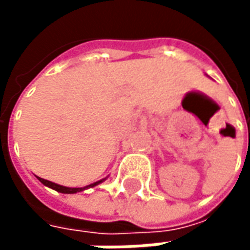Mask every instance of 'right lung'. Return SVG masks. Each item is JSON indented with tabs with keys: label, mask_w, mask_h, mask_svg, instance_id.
I'll use <instances>...</instances> for the list:
<instances>
[{
	"label": "right lung",
	"mask_w": 250,
	"mask_h": 250,
	"mask_svg": "<svg viewBox=\"0 0 250 250\" xmlns=\"http://www.w3.org/2000/svg\"><path fill=\"white\" fill-rule=\"evenodd\" d=\"M37 178H39V181H40L42 185H45V186H48V188H53V190H56V191H59V193H64V194L79 193V191H83V190H85V188H93V186H96V185L102 184L104 179H105V178H104V179H102V181H98V182H95V184L88 185V186H85V188H65V186L53 184V182H51V181H46V179L40 178V177H37Z\"/></svg>",
	"instance_id": "1"
}]
</instances>
